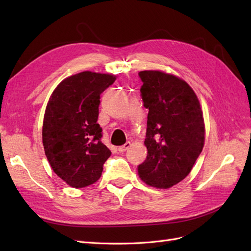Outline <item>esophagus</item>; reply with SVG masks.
I'll return each mask as SVG.
<instances>
[{
    "mask_svg": "<svg viewBox=\"0 0 251 251\" xmlns=\"http://www.w3.org/2000/svg\"><path fill=\"white\" fill-rule=\"evenodd\" d=\"M130 147H131V142H126L124 146L118 147V151L119 153H124V151H126Z\"/></svg>",
    "mask_w": 251,
    "mask_h": 251,
    "instance_id": "1",
    "label": "esophagus"
}]
</instances>
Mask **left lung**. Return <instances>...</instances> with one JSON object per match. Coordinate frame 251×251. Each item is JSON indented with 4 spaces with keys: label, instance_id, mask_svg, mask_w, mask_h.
<instances>
[{
    "label": "left lung",
    "instance_id": "obj_1",
    "mask_svg": "<svg viewBox=\"0 0 251 251\" xmlns=\"http://www.w3.org/2000/svg\"><path fill=\"white\" fill-rule=\"evenodd\" d=\"M140 96L149 109L144 144L147 159L138 165L147 184L169 188L183 180L204 146V120L198 97L187 83L160 71H140Z\"/></svg>",
    "mask_w": 251,
    "mask_h": 251
}]
</instances>
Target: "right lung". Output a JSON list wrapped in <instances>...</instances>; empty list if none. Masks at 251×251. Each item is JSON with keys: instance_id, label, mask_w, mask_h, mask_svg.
<instances>
[{"instance_id": "obj_1", "label": "right lung", "mask_w": 251, "mask_h": 251, "mask_svg": "<svg viewBox=\"0 0 251 251\" xmlns=\"http://www.w3.org/2000/svg\"><path fill=\"white\" fill-rule=\"evenodd\" d=\"M116 77L85 71L64 79L53 91L43 124L45 154L67 184L80 188L100 178L111 151L97 124L100 94Z\"/></svg>"}]
</instances>
